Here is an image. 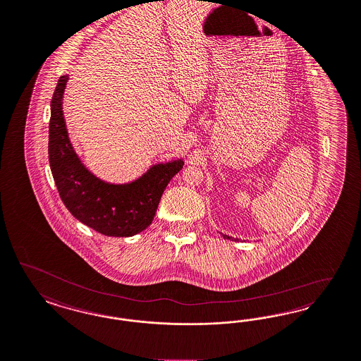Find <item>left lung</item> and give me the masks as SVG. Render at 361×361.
I'll return each instance as SVG.
<instances>
[{
	"label": "left lung",
	"mask_w": 361,
	"mask_h": 361,
	"mask_svg": "<svg viewBox=\"0 0 361 361\" xmlns=\"http://www.w3.org/2000/svg\"><path fill=\"white\" fill-rule=\"evenodd\" d=\"M223 236H224L225 238H228V240H232V237L226 236V235H223Z\"/></svg>",
	"instance_id": "obj_1"
}]
</instances>
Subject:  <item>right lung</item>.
I'll use <instances>...</instances> for the list:
<instances>
[{"label":"right lung","instance_id":"right-lung-1","mask_svg":"<svg viewBox=\"0 0 361 361\" xmlns=\"http://www.w3.org/2000/svg\"><path fill=\"white\" fill-rule=\"evenodd\" d=\"M66 82L68 75H61L50 101V169L60 197L78 221L101 235L133 236L152 224L165 188L184 162L152 166L125 185L106 184L94 177L81 164L68 137L63 116Z\"/></svg>","mask_w":361,"mask_h":361}]
</instances>
